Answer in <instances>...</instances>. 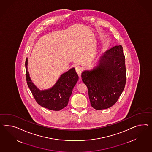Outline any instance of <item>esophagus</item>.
Segmentation results:
<instances>
[{"mask_svg": "<svg viewBox=\"0 0 152 152\" xmlns=\"http://www.w3.org/2000/svg\"><path fill=\"white\" fill-rule=\"evenodd\" d=\"M75 70H76V72H77V73H78V75H79V76H80V74H81L82 72H83L82 68H81L80 66H76V67H75Z\"/></svg>", "mask_w": 152, "mask_h": 152, "instance_id": "1", "label": "esophagus"}]
</instances>
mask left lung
<instances>
[{"label":"left lung","mask_w":152,"mask_h":152,"mask_svg":"<svg viewBox=\"0 0 152 152\" xmlns=\"http://www.w3.org/2000/svg\"><path fill=\"white\" fill-rule=\"evenodd\" d=\"M82 78L93 108L100 110L114 105L126 84L125 57L122 46H115L105 52L96 66L82 72Z\"/></svg>","instance_id":"8db88e82"}]
</instances>
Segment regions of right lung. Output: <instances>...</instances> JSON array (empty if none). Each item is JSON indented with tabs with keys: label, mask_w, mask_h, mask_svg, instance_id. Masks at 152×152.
Here are the masks:
<instances>
[{
	"label": "right lung",
	"mask_w": 152,
	"mask_h": 152,
	"mask_svg": "<svg viewBox=\"0 0 152 152\" xmlns=\"http://www.w3.org/2000/svg\"><path fill=\"white\" fill-rule=\"evenodd\" d=\"M27 58L25 67L27 86L36 102L43 107L53 111H59L64 108L68 105L73 88L79 79L75 68H72L61 74L55 85L51 88L40 90L31 80L27 70Z\"/></svg>",
	"instance_id": "add662e5"
}]
</instances>
